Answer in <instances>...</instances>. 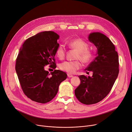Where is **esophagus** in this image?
I'll list each match as a JSON object with an SVG mask.
<instances>
[{
	"label": "esophagus",
	"instance_id": "obj_1",
	"mask_svg": "<svg viewBox=\"0 0 132 132\" xmlns=\"http://www.w3.org/2000/svg\"><path fill=\"white\" fill-rule=\"evenodd\" d=\"M67 75H68V77H69V78H71V77H73V75H71V74H70V73H68Z\"/></svg>",
	"mask_w": 132,
	"mask_h": 132
}]
</instances>
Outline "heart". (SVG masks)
<instances>
[{"instance_id":"obj_1","label":"heart","mask_w":132,"mask_h":132,"mask_svg":"<svg viewBox=\"0 0 132 132\" xmlns=\"http://www.w3.org/2000/svg\"><path fill=\"white\" fill-rule=\"evenodd\" d=\"M68 45L71 49L77 51L75 59L73 61H64L60 64V69L70 73H75L81 67L79 59L84 64H88L92 61L94 54L93 51L88 49L89 45L81 38H76L70 40ZM66 50L62 44L59 45L55 50L56 56L60 59L63 60L65 56Z\"/></svg>"}]
</instances>
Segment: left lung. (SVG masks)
<instances>
[{"mask_svg":"<svg viewBox=\"0 0 132 132\" xmlns=\"http://www.w3.org/2000/svg\"><path fill=\"white\" fill-rule=\"evenodd\" d=\"M88 39L97 48V55L85 69L92 77L79 76L81 82L75 89L78 100L85 105L96 104L105 98L112 88L119 73V60L115 47L106 35L90 34Z\"/></svg>","mask_w":132,"mask_h":132,"instance_id":"obj_1","label":"left lung"}]
</instances>
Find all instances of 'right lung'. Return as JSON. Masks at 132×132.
I'll return each mask as SVG.
<instances>
[{
  "label": "right lung",
  "instance_id": "right-lung-1",
  "mask_svg": "<svg viewBox=\"0 0 132 132\" xmlns=\"http://www.w3.org/2000/svg\"><path fill=\"white\" fill-rule=\"evenodd\" d=\"M59 36L52 31L40 32L27 38L19 49L15 69L24 94L35 102L45 104L56 95L67 75L55 70H45L48 64L56 67L54 56Z\"/></svg>",
  "mask_w": 132,
  "mask_h": 132
}]
</instances>
